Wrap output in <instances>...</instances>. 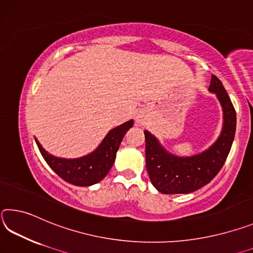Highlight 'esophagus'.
Returning a JSON list of instances; mask_svg holds the SVG:
<instances>
[{"label":"esophagus","instance_id":"1","mask_svg":"<svg viewBox=\"0 0 253 253\" xmlns=\"http://www.w3.org/2000/svg\"><path fill=\"white\" fill-rule=\"evenodd\" d=\"M135 122L138 126H144L147 122V115L146 113H143V112H140V113L136 114L135 117Z\"/></svg>","mask_w":253,"mask_h":253}]
</instances>
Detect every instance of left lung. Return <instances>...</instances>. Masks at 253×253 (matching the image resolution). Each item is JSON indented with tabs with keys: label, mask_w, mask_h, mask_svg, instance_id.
I'll use <instances>...</instances> for the list:
<instances>
[{
	"label": "left lung",
	"mask_w": 253,
	"mask_h": 253,
	"mask_svg": "<svg viewBox=\"0 0 253 253\" xmlns=\"http://www.w3.org/2000/svg\"><path fill=\"white\" fill-rule=\"evenodd\" d=\"M210 92L216 94L223 109V129L208 150L192 157L168 152L155 135L144 131L146 167L152 185L163 194H188L209 184L224 165L233 143L237 113L224 86L212 75Z\"/></svg>",
	"instance_id": "obj_1"
}]
</instances>
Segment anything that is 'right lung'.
Segmentation results:
<instances>
[{"label":"right lung","instance_id":"obj_1","mask_svg":"<svg viewBox=\"0 0 253 253\" xmlns=\"http://www.w3.org/2000/svg\"><path fill=\"white\" fill-rule=\"evenodd\" d=\"M133 126L130 120L112 129L102 143L92 154L76 159H65L48 154L36 139L37 146L53 171L69 184L76 186H90L99 183L110 171L124 134Z\"/></svg>","mask_w":253,"mask_h":253}]
</instances>
